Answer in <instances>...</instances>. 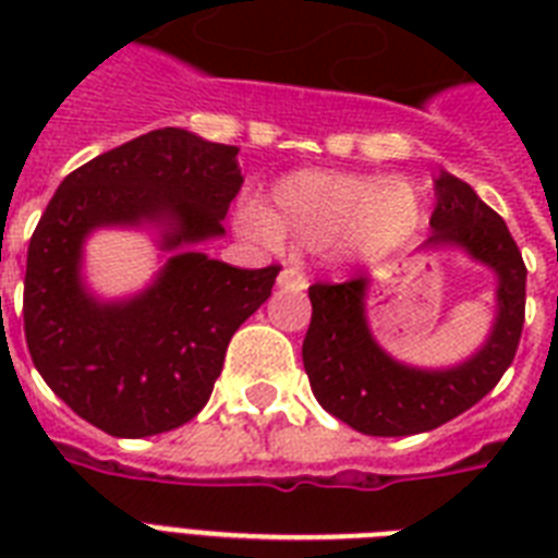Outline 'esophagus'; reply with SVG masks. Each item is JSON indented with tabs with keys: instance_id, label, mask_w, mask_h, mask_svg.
<instances>
[{
	"instance_id": "1",
	"label": "esophagus",
	"mask_w": 558,
	"mask_h": 558,
	"mask_svg": "<svg viewBox=\"0 0 558 558\" xmlns=\"http://www.w3.org/2000/svg\"><path fill=\"white\" fill-rule=\"evenodd\" d=\"M278 287L289 289V292H304L306 289V278L304 271L298 269H283L278 275Z\"/></svg>"
}]
</instances>
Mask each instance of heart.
Returning a JSON list of instances; mask_svg holds the SVG:
<instances>
[{"mask_svg":"<svg viewBox=\"0 0 558 558\" xmlns=\"http://www.w3.org/2000/svg\"><path fill=\"white\" fill-rule=\"evenodd\" d=\"M423 193L408 179L339 170H292L269 191V205L240 208V226L263 243L327 248L339 263H381L423 228Z\"/></svg>","mask_w":558,"mask_h":558,"instance_id":"heart-1","label":"heart"}]
</instances>
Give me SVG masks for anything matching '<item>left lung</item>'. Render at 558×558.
I'll return each instance as SVG.
<instances>
[{
    "label": "left lung",
    "instance_id": "left-lung-1",
    "mask_svg": "<svg viewBox=\"0 0 558 558\" xmlns=\"http://www.w3.org/2000/svg\"><path fill=\"white\" fill-rule=\"evenodd\" d=\"M432 234L416 252H458L493 271L495 315L475 353L454 365L420 367L393 359L367 322L371 278L310 287L313 322L304 371L324 411L371 437L432 432L481 402L512 365L524 327L527 269L510 228L463 179H434Z\"/></svg>",
    "mask_w": 558,
    "mask_h": 558
}]
</instances>
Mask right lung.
I'll use <instances>...</instances> for the list:
<instances>
[{
    "label": "right lung",
    "instance_id": "add662e5",
    "mask_svg": "<svg viewBox=\"0 0 558 558\" xmlns=\"http://www.w3.org/2000/svg\"><path fill=\"white\" fill-rule=\"evenodd\" d=\"M240 147L165 126L100 153L60 182L28 245L25 341L46 385L100 432L150 437L208 402L228 341L271 295L278 266L234 269L199 252L226 234ZM107 227L147 230L162 266L147 288L104 299L85 243Z\"/></svg>",
    "mask_w": 558,
    "mask_h": 558
}]
</instances>
